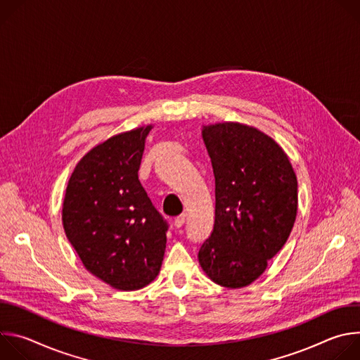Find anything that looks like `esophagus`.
<instances>
[{"label": "esophagus", "mask_w": 360, "mask_h": 360, "mask_svg": "<svg viewBox=\"0 0 360 360\" xmlns=\"http://www.w3.org/2000/svg\"><path fill=\"white\" fill-rule=\"evenodd\" d=\"M185 218H186V217H185L184 214L179 215V217H176V218L174 219V226H175V228H181V226L185 224Z\"/></svg>", "instance_id": "1"}]
</instances>
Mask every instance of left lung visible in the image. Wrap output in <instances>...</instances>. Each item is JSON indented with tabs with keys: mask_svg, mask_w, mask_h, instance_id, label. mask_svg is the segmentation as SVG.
Returning a JSON list of instances; mask_svg holds the SVG:
<instances>
[{
	"mask_svg": "<svg viewBox=\"0 0 360 360\" xmlns=\"http://www.w3.org/2000/svg\"><path fill=\"white\" fill-rule=\"evenodd\" d=\"M215 176V222L199 249L202 271L240 289L258 279L282 249L297 214V181L282 146L258 128L203 125Z\"/></svg>",
	"mask_w": 360,
	"mask_h": 360,
	"instance_id": "1",
	"label": "left lung"
}]
</instances>
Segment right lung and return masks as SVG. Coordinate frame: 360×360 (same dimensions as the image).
I'll use <instances>...</instances> for the list:
<instances>
[{
    "label": "right lung",
    "mask_w": 360,
    "mask_h": 360,
    "mask_svg": "<svg viewBox=\"0 0 360 360\" xmlns=\"http://www.w3.org/2000/svg\"><path fill=\"white\" fill-rule=\"evenodd\" d=\"M152 124L95 145L74 168L63 203L65 235L85 269L118 290H138L161 271L167 222L138 179Z\"/></svg>",
    "instance_id": "add662e5"
}]
</instances>
